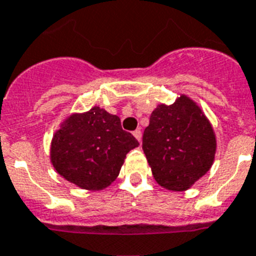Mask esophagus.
I'll return each mask as SVG.
<instances>
[{
  "label": "esophagus",
  "mask_w": 256,
  "mask_h": 256,
  "mask_svg": "<svg viewBox=\"0 0 256 256\" xmlns=\"http://www.w3.org/2000/svg\"><path fill=\"white\" fill-rule=\"evenodd\" d=\"M133 136L136 137V140L138 141V142H140L141 138H142V133H141L140 130H134V132H133Z\"/></svg>",
  "instance_id": "esophagus-1"
}]
</instances>
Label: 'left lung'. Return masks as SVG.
Returning a JSON list of instances; mask_svg holds the SVG:
<instances>
[{"label":"left lung","mask_w":256,"mask_h":256,"mask_svg":"<svg viewBox=\"0 0 256 256\" xmlns=\"http://www.w3.org/2000/svg\"><path fill=\"white\" fill-rule=\"evenodd\" d=\"M142 150L158 184L187 191L212 168L216 133L200 106L186 94L153 110L144 130Z\"/></svg>","instance_id":"1"}]
</instances>
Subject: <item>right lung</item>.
<instances>
[{
  "label": "right lung",
  "mask_w": 256,
  "mask_h": 256,
  "mask_svg": "<svg viewBox=\"0 0 256 256\" xmlns=\"http://www.w3.org/2000/svg\"><path fill=\"white\" fill-rule=\"evenodd\" d=\"M137 146L138 141L123 130L119 116L94 106L61 122L50 141V160L68 182L100 191L118 178L126 153Z\"/></svg>",
  "instance_id": "add662e5"
}]
</instances>
